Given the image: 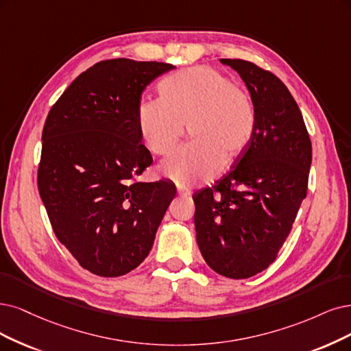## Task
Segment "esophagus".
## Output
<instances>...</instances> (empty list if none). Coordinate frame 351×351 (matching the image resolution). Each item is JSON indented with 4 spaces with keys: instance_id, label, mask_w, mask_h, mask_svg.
<instances>
[{
    "instance_id": "obj_1",
    "label": "esophagus",
    "mask_w": 351,
    "mask_h": 351,
    "mask_svg": "<svg viewBox=\"0 0 351 351\" xmlns=\"http://www.w3.org/2000/svg\"><path fill=\"white\" fill-rule=\"evenodd\" d=\"M178 193H179V195L188 197V195H191V191L188 188H185V186H178Z\"/></svg>"
}]
</instances>
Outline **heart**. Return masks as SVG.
I'll list each match as a JSON object with an SVG mask.
<instances>
[{
	"label": "heart",
	"instance_id": "b5f03b06",
	"mask_svg": "<svg viewBox=\"0 0 351 351\" xmlns=\"http://www.w3.org/2000/svg\"><path fill=\"white\" fill-rule=\"evenodd\" d=\"M160 98L137 108L138 133L150 152L166 156L189 125V145L160 166V173L179 185L213 179L247 150L256 128L250 95L228 76L208 66H193L166 77Z\"/></svg>",
	"mask_w": 351,
	"mask_h": 351
}]
</instances>
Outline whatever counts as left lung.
Segmentation results:
<instances>
[{
  "label": "left lung",
  "instance_id": "left-lung-1",
  "mask_svg": "<svg viewBox=\"0 0 351 351\" xmlns=\"http://www.w3.org/2000/svg\"><path fill=\"white\" fill-rule=\"evenodd\" d=\"M247 86L256 112L250 145L213 188L193 193L197 243L218 275L247 279L274 263L306 197L313 146L302 114L278 76L219 59Z\"/></svg>",
  "mask_w": 351,
  "mask_h": 351
}]
</instances>
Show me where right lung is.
Wrapping results in <instances>:
<instances>
[{
  "mask_svg": "<svg viewBox=\"0 0 351 351\" xmlns=\"http://www.w3.org/2000/svg\"><path fill=\"white\" fill-rule=\"evenodd\" d=\"M111 59L82 72L51 107L37 185L56 237L90 274L123 276L149 256L176 189L137 182L153 159L141 145L143 90L173 69Z\"/></svg>",
  "mask_w": 351,
  "mask_h": 351,
  "instance_id": "right-lung-1",
  "label": "right lung"
}]
</instances>
